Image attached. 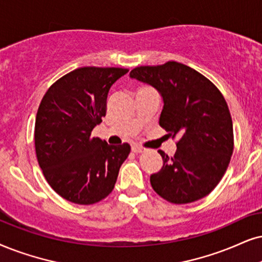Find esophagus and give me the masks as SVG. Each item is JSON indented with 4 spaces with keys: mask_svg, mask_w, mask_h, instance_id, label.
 <instances>
[{
    "mask_svg": "<svg viewBox=\"0 0 262 262\" xmlns=\"http://www.w3.org/2000/svg\"><path fill=\"white\" fill-rule=\"evenodd\" d=\"M132 151H133L134 154H141V152L145 151V148L139 146V145H133V146H132Z\"/></svg>",
    "mask_w": 262,
    "mask_h": 262,
    "instance_id": "34e87169",
    "label": "esophagus"
}]
</instances>
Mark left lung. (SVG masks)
Masks as SVG:
<instances>
[{
    "label": "left lung",
    "instance_id": "obj_1",
    "mask_svg": "<svg viewBox=\"0 0 262 262\" xmlns=\"http://www.w3.org/2000/svg\"><path fill=\"white\" fill-rule=\"evenodd\" d=\"M130 77L151 84L163 98L160 125L177 152L160 150L163 167L150 177L151 186L174 204L196 202L209 194L223 179L233 152V125L224 95L213 82L190 66L168 61L138 66Z\"/></svg>",
    "mask_w": 262,
    "mask_h": 262
}]
</instances>
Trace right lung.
<instances>
[{
	"instance_id": "add662e5",
	"label": "right lung",
	"mask_w": 262,
	"mask_h": 262,
	"mask_svg": "<svg viewBox=\"0 0 262 262\" xmlns=\"http://www.w3.org/2000/svg\"><path fill=\"white\" fill-rule=\"evenodd\" d=\"M128 69L84 66L55 81L39 104L35 122V150L46 180L59 196L89 205L114 190L127 160V142L112 146L92 130L106 115L111 85Z\"/></svg>"
}]
</instances>
